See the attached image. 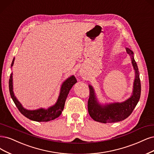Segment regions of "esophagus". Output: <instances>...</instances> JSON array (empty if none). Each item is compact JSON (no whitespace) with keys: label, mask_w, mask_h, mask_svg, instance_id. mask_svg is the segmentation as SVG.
<instances>
[{"label":"esophagus","mask_w":154,"mask_h":154,"mask_svg":"<svg viewBox=\"0 0 154 154\" xmlns=\"http://www.w3.org/2000/svg\"><path fill=\"white\" fill-rule=\"evenodd\" d=\"M83 74H84L83 71H82V70H80V72H79V75H80L81 76H83Z\"/></svg>","instance_id":"esophagus-1"}]
</instances>
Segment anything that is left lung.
<instances>
[{
    "instance_id": "obj_1",
    "label": "left lung",
    "mask_w": 154,
    "mask_h": 154,
    "mask_svg": "<svg viewBox=\"0 0 154 154\" xmlns=\"http://www.w3.org/2000/svg\"><path fill=\"white\" fill-rule=\"evenodd\" d=\"M131 56L132 64L135 71V79L132 94L128 99L122 103H114L102 105L99 103L94 89L89 85L90 95L88 100V111L91 118L101 123H114L122 121L132 113L138 103L141 95V82L137 63L134 59L133 51L126 48Z\"/></svg>"
}]
</instances>
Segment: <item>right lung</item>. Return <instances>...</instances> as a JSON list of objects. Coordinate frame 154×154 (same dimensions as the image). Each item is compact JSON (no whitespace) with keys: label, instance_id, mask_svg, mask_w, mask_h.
Listing matches in <instances>:
<instances>
[{"label":"right lung","instance_id":"right-lung-1","mask_svg":"<svg viewBox=\"0 0 154 154\" xmlns=\"http://www.w3.org/2000/svg\"><path fill=\"white\" fill-rule=\"evenodd\" d=\"M14 58L13 60L11 66H13ZM77 82L76 78L74 75L68 78L65 82H63L61 88L59 96L58 97L57 103L52 106L48 109L39 108L35 110H28L24 108L18 99L14 96L13 88V73L10 75V78L9 80V88L11 97L16 106L20 111V113L25 117L28 118L31 120L36 122H48L53 120L61 115L62 111L64 108L65 102L67 99V95L69 92L72 87Z\"/></svg>","mask_w":154,"mask_h":154}]
</instances>
